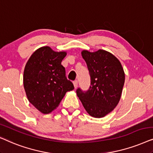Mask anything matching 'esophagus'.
<instances>
[{
    "label": "esophagus",
    "instance_id": "1",
    "mask_svg": "<svg viewBox=\"0 0 153 153\" xmlns=\"http://www.w3.org/2000/svg\"><path fill=\"white\" fill-rule=\"evenodd\" d=\"M78 80H75V81H73V85H74L75 89H76L77 87H78Z\"/></svg>",
    "mask_w": 153,
    "mask_h": 153
}]
</instances>
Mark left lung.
<instances>
[{
  "mask_svg": "<svg viewBox=\"0 0 153 153\" xmlns=\"http://www.w3.org/2000/svg\"><path fill=\"white\" fill-rule=\"evenodd\" d=\"M82 58L91 78L88 91L77 89L83 107L91 117L101 118L111 113L120 100L125 75L120 62L111 52L82 50Z\"/></svg>",
  "mask_w": 153,
  "mask_h": 153,
  "instance_id": "8db88e82",
  "label": "left lung"
}]
</instances>
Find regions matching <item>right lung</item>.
Segmentation results:
<instances>
[{
	"mask_svg": "<svg viewBox=\"0 0 153 153\" xmlns=\"http://www.w3.org/2000/svg\"><path fill=\"white\" fill-rule=\"evenodd\" d=\"M66 54L44 46L33 53L26 63L24 87L28 101L40 113L48 114L55 110L67 91L74 89L62 65Z\"/></svg>",
	"mask_w": 153,
	"mask_h": 153,
	"instance_id": "right-lung-1",
	"label": "right lung"
}]
</instances>
